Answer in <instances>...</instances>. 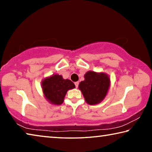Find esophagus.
I'll list each match as a JSON object with an SVG mask.
<instances>
[{
    "mask_svg": "<svg viewBox=\"0 0 152 152\" xmlns=\"http://www.w3.org/2000/svg\"><path fill=\"white\" fill-rule=\"evenodd\" d=\"M74 84H75V86H76V88H78V85H79V82H76L75 83H74Z\"/></svg>",
    "mask_w": 152,
    "mask_h": 152,
    "instance_id": "obj_1",
    "label": "esophagus"
}]
</instances>
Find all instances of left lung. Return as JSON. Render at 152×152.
I'll return each instance as SVG.
<instances>
[{
  "label": "left lung",
  "mask_w": 152,
  "mask_h": 152,
  "mask_svg": "<svg viewBox=\"0 0 152 152\" xmlns=\"http://www.w3.org/2000/svg\"><path fill=\"white\" fill-rule=\"evenodd\" d=\"M110 86V79L104 73L88 71L84 75L78 88L87 103L93 105L101 102L104 99Z\"/></svg>",
  "instance_id": "left-lung-1"
}]
</instances>
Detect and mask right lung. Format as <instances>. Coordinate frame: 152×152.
Returning <instances> with one entry per match:
<instances>
[{
    "label": "right lung",
    "instance_id": "obj_1",
    "mask_svg": "<svg viewBox=\"0 0 152 152\" xmlns=\"http://www.w3.org/2000/svg\"><path fill=\"white\" fill-rule=\"evenodd\" d=\"M42 85L45 99L50 103L56 105L62 104L67 91L75 88L72 82L64 79L62 76L58 74L45 78L42 82Z\"/></svg>",
    "mask_w": 152,
    "mask_h": 152
}]
</instances>
